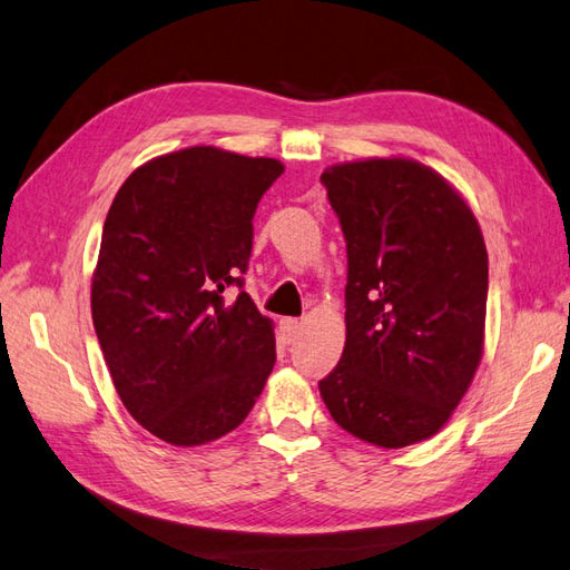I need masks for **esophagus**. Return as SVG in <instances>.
<instances>
[{
	"mask_svg": "<svg viewBox=\"0 0 570 570\" xmlns=\"http://www.w3.org/2000/svg\"><path fill=\"white\" fill-rule=\"evenodd\" d=\"M298 335H301V321H296V317H284V321H282L284 345H294Z\"/></svg>",
	"mask_w": 570,
	"mask_h": 570,
	"instance_id": "34e87169",
	"label": "esophagus"
}]
</instances>
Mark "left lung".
<instances>
[{"instance_id":"obj_1","label":"left lung","mask_w":570,"mask_h":570,"mask_svg":"<svg viewBox=\"0 0 570 570\" xmlns=\"http://www.w3.org/2000/svg\"><path fill=\"white\" fill-rule=\"evenodd\" d=\"M347 243L340 364L317 389L360 440L401 449L436 434L483 354L488 253L464 198L403 157L327 167Z\"/></svg>"}]
</instances>
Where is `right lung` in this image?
<instances>
[{
	"mask_svg": "<svg viewBox=\"0 0 570 570\" xmlns=\"http://www.w3.org/2000/svg\"><path fill=\"white\" fill-rule=\"evenodd\" d=\"M282 171L272 157L196 145L138 167L106 216L91 317L126 410L167 444L233 432L272 374L274 327L240 274ZM230 285L242 294L225 304Z\"/></svg>",
	"mask_w": 570,
	"mask_h": 570,
	"instance_id": "obj_1",
	"label": "right lung"
}]
</instances>
